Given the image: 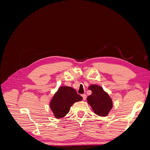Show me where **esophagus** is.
<instances>
[{"mask_svg":"<svg viewBox=\"0 0 150 150\" xmlns=\"http://www.w3.org/2000/svg\"><path fill=\"white\" fill-rule=\"evenodd\" d=\"M81 96H82V97H83V100H86V94H83L82 95H81Z\"/></svg>","mask_w":150,"mask_h":150,"instance_id":"obj_1","label":"esophagus"}]
</instances>
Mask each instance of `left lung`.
Instances as JSON below:
<instances>
[{
	"label": "left lung",
	"instance_id": "left-lung-1",
	"mask_svg": "<svg viewBox=\"0 0 150 150\" xmlns=\"http://www.w3.org/2000/svg\"><path fill=\"white\" fill-rule=\"evenodd\" d=\"M89 89L91 91L92 94L88 96L87 100L94 112L100 116H107L112 106L110 97L101 86L98 85L90 86Z\"/></svg>",
	"mask_w": 150,
	"mask_h": 150
}]
</instances>
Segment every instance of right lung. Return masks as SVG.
<instances>
[{
    "mask_svg": "<svg viewBox=\"0 0 150 150\" xmlns=\"http://www.w3.org/2000/svg\"><path fill=\"white\" fill-rule=\"evenodd\" d=\"M82 96L76 91L68 86H62L54 94L51 102V108L57 118L65 116L75 102L82 100Z\"/></svg>",
    "mask_w": 150,
    "mask_h": 150,
    "instance_id": "1",
    "label": "right lung"
}]
</instances>
